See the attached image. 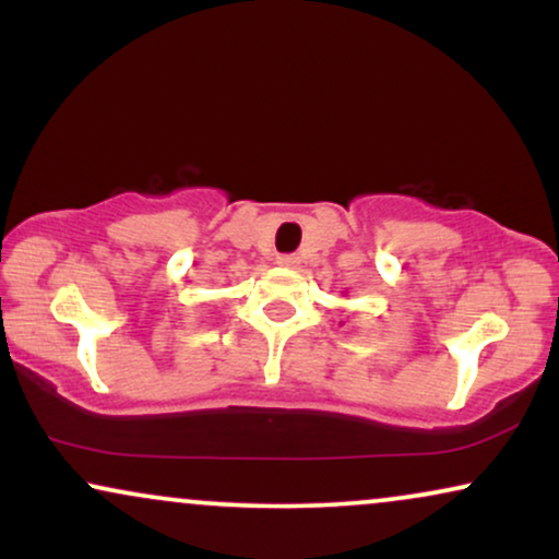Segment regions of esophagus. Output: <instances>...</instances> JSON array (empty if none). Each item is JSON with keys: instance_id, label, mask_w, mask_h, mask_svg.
<instances>
[{"instance_id": "obj_1", "label": "esophagus", "mask_w": 559, "mask_h": 559, "mask_svg": "<svg viewBox=\"0 0 559 559\" xmlns=\"http://www.w3.org/2000/svg\"><path fill=\"white\" fill-rule=\"evenodd\" d=\"M278 265L296 267V265H299V258H296V255H278Z\"/></svg>"}]
</instances>
